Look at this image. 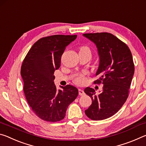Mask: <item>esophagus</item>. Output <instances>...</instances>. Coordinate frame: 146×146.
<instances>
[{
    "mask_svg": "<svg viewBox=\"0 0 146 146\" xmlns=\"http://www.w3.org/2000/svg\"><path fill=\"white\" fill-rule=\"evenodd\" d=\"M78 93L80 95H84V91L83 90H81V89H78Z\"/></svg>",
    "mask_w": 146,
    "mask_h": 146,
    "instance_id": "esophagus-1",
    "label": "esophagus"
}]
</instances>
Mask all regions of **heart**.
Masks as SVG:
<instances>
[{"mask_svg":"<svg viewBox=\"0 0 146 146\" xmlns=\"http://www.w3.org/2000/svg\"><path fill=\"white\" fill-rule=\"evenodd\" d=\"M80 50H89V49H88V48H87V47H82V48H80ZM85 74H86V73L84 72L82 73L78 74V75H76L75 76V78H74V82H75L76 84H82L83 83H84Z\"/></svg>","mask_w":146,"mask_h":146,"instance_id":"1","label":"heart"}]
</instances>
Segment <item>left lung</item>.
<instances>
[{
    "instance_id": "1",
    "label": "left lung",
    "mask_w": 146,
    "mask_h": 146,
    "mask_svg": "<svg viewBox=\"0 0 146 146\" xmlns=\"http://www.w3.org/2000/svg\"><path fill=\"white\" fill-rule=\"evenodd\" d=\"M97 48L99 65L96 76L102 81V91L96 94L93 88L87 87L84 92L92 104L85 113L92 120H101L115 115L126 101L135 72L131 52L126 44L109 33L83 34Z\"/></svg>"
}]
</instances>
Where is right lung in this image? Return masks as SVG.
<instances>
[{
    "label": "right lung",
    "instance_id": "add662e5",
    "mask_svg": "<svg viewBox=\"0 0 146 146\" xmlns=\"http://www.w3.org/2000/svg\"><path fill=\"white\" fill-rule=\"evenodd\" d=\"M76 35H56L39 39L23 61L21 74L26 100L33 112L48 122L65 117L69 105L77 97V88L71 85L56 89L53 73L60 66L64 50Z\"/></svg>",
    "mask_w": 146,
    "mask_h": 146
}]
</instances>
